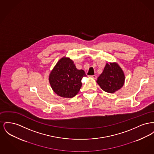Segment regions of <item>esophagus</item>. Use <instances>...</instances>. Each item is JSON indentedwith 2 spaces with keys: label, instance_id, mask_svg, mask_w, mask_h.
I'll use <instances>...</instances> for the list:
<instances>
[{
  "label": "esophagus",
  "instance_id": "1",
  "mask_svg": "<svg viewBox=\"0 0 154 154\" xmlns=\"http://www.w3.org/2000/svg\"><path fill=\"white\" fill-rule=\"evenodd\" d=\"M90 77H91V78H93V79H96V78H97V76L95 75H90L89 76Z\"/></svg>",
  "mask_w": 154,
  "mask_h": 154
}]
</instances>
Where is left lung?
<instances>
[{"label":"left lung","mask_w":154,"mask_h":154,"mask_svg":"<svg viewBox=\"0 0 154 154\" xmlns=\"http://www.w3.org/2000/svg\"><path fill=\"white\" fill-rule=\"evenodd\" d=\"M124 81V74L121 68L116 63H110L106 64L96 82L103 91L114 93L122 87Z\"/></svg>","instance_id":"1"}]
</instances>
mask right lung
I'll list each match as a JSON object with an SVG mask.
<instances>
[{
  "label": "right lung",
  "mask_w": 154,
  "mask_h": 154,
  "mask_svg": "<svg viewBox=\"0 0 154 154\" xmlns=\"http://www.w3.org/2000/svg\"><path fill=\"white\" fill-rule=\"evenodd\" d=\"M84 76L87 75L83 70H78L72 60L64 57L52 70L49 81L55 94L62 97L70 98L79 93Z\"/></svg>",
  "instance_id": "right-lung-1"
}]
</instances>
